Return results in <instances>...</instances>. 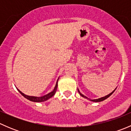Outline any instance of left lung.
Listing matches in <instances>:
<instances>
[{
    "label": "left lung",
    "mask_w": 131,
    "mask_h": 131,
    "mask_svg": "<svg viewBox=\"0 0 131 131\" xmlns=\"http://www.w3.org/2000/svg\"><path fill=\"white\" fill-rule=\"evenodd\" d=\"M78 91H79V94H80V96H82V97H85V98H87V99H88V97H86V96H84V95H83L82 94H81V93H80V92H79V90H78ZM114 91H115V90L113 91V92H111L110 94H108V95H106V96H105V97H101V98H99V99H96V100H91V101H94V102H100V101H103V100H106V99L108 98V97H110V96L111 95H112V94L113 93V92H114Z\"/></svg>",
    "instance_id": "left-lung-1"
}]
</instances>
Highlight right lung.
<instances>
[{
    "instance_id": "right-lung-1",
    "label": "right lung",
    "mask_w": 131,
    "mask_h": 131,
    "mask_svg": "<svg viewBox=\"0 0 131 131\" xmlns=\"http://www.w3.org/2000/svg\"><path fill=\"white\" fill-rule=\"evenodd\" d=\"M57 88H58V81L57 82H56V86H55L54 89V90L52 91V92H51L50 93L47 94L45 95V96H42V97H35V96H27V95H25V94H23V92H21L20 91L18 90L19 92H20L21 94L22 95H23V96L25 97V98L28 99V100H30V101H34V102H42V101H46V100H47L48 99L51 98V97H52V96L54 95L55 92H56V90H57Z\"/></svg>"
}]
</instances>
